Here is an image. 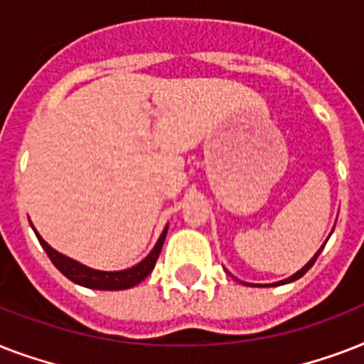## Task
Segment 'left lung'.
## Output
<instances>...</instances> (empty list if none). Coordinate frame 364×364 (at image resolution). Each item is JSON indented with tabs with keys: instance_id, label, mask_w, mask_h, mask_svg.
Masks as SVG:
<instances>
[{
	"instance_id": "obj_1",
	"label": "left lung",
	"mask_w": 364,
	"mask_h": 364,
	"mask_svg": "<svg viewBox=\"0 0 364 364\" xmlns=\"http://www.w3.org/2000/svg\"><path fill=\"white\" fill-rule=\"evenodd\" d=\"M323 247H325V243H323V245H321V249H319V251H317V253L314 255V257H311L310 260H308V264H306V266H302V268H300V270L296 272V274H293V276H291V277H287V279H283V282L272 283V285H283V283H291V282H296V279H300V277L304 276L306 272L310 270L311 266H314V262H316V260H317V257H319V253H321V251H323Z\"/></svg>"
}]
</instances>
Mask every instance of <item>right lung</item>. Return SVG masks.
<instances>
[{"instance_id": "obj_1", "label": "right lung", "mask_w": 364, "mask_h": 364, "mask_svg": "<svg viewBox=\"0 0 364 364\" xmlns=\"http://www.w3.org/2000/svg\"><path fill=\"white\" fill-rule=\"evenodd\" d=\"M33 228V227H31ZM37 240L45 249V253L48 255V259L53 260V264L58 268L62 274H64L68 279H71L77 285H82V287L88 289H100V291H122V289H130L137 283H141L145 277L153 272L154 264H156V259H159L160 249H162V243L166 240V232H168V227L162 230L160 234L159 242L153 247V251L141 260L137 262L136 266L132 268H126V270L119 272H102V270H94V268H88V266L77 262V260L65 257V255L58 253L56 249H53L48 245L45 240L37 234V230L33 228Z\"/></svg>"}]
</instances>
